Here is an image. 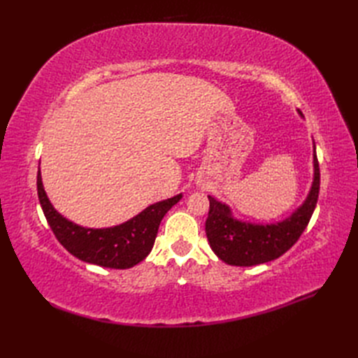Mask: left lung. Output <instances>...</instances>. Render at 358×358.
I'll use <instances>...</instances> for the list:
<instances>
[{
  "mask_svg": "<svg viewBox=\"0 0 358 358\" xmlns=\"http://www.w3.org/2000/svg\"><path fill=\"white\" fill-rule=\"evenodd\" d=\"M313 182L306 201L289 218L278 224L237 221L229 206L209 196L206 234L213 252L230 266H257L285 254L308 227L320 194V166L313 145Z\"/></svg>",
  "mask_w": 358,
  "mask_h": 358,
  "instance_id": "8db88e82",
  "label": "left lung"
}]
</instances>
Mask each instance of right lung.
Instances as JSON below:
<instances>
[{
    "label": "right lung",
    "mask_w": 358,
    "mask_h": 358,
    "mask_svg": "<svg viewBox=\"0 0 358 358\" xmlns=\"http://www.w3.org/2000/svg\"><path fill=\"white\" fill-rule=\"evenodd\" d=\"M37 192L43 213L58 242L82 262L110 268H129L145 259L154 246L161 220L182 199L179 194L155 203L134 218L110 229H85L53 209L43 188L40 170Z\"/></svg>",
    "instance_id": "right-lung-1"
}]
</instances>
